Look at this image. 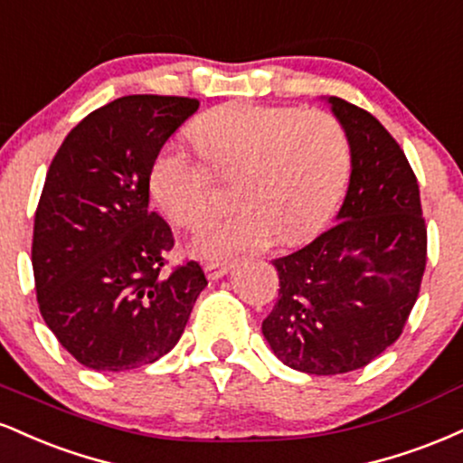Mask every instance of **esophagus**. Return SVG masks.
<instances>
[{
    "label": "esophagus",
    "instance_id": "34e87169",
    "mask_svg": "<svg viewBox=\"0 0 463 463\" xmlns=\"http://www.w3.org/2000/svg\"><path fill=\"white\" fill-rule=\"evenodd\" d=\"M228 269H231V265L228 263H206L204 265V272L209 276V280H220L224 279L228 274Z\"/></svg>",
    "mask_w": 463,
    "mask_h": 463
}]
</instances>
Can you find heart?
<instances>
[{"instance_id": "1", "label": "heart", "mask_w": 463, "mask_h": 463, "mask_svg": "<svg viewBox=\"0 0 463 463\" xmlns=\"http://www.w3.org/2000/svg\"><path fill=\"white\" fill-rule=\"evenodd\" d=\"M210 165L167 146L152 161L150 194L169 222L198 228L215 206V176L235 178L239 209L195 237L194 252L224 259L241 250L298 243L331 220L350 174L346 132L331 115L287 106L224 104L187 130Z\"/></svg>"}]
</instances>
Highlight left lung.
I'll return each instance as SVG.
<instances>
[{
    "mask_svg": "<svg viewBox=\"0 0 463 463\" xmlns=\"http://www.w3.org/2000/svg\"><path fill=\"white\" fill-rule=\"evenodd\" d=\"M350 146V180L335 226L272 261L279 300L263 337L289 368L344 374L401 337L416 305L427 226L405 152L376 117L326 98Z\"/></svg>",
    "mask_w": 463,
    "mask_h": 463,
    "instance_id": "1",
    "label": "left lung"
}]
</instances>
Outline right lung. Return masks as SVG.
Listing matches in <instances>:
<instances>
[{"instance_id":"add662e5","label":"right lung","mask_w":463,"mask_h":463,"mask_svg":"<svg viewBox=\"0 0 463 463\" xmlns=\"http://www.w3.org/2000/svg\"><path fill=\"white\" fill-rule=\"evenodd\" d=\"M200 102L126 95L84 117L58 147L34 215L41 316L98 372L154 364L178 344L206 287L195 261L163 274L172 228L150 211L152 161Z\"/></svg>"}]
</instances>
